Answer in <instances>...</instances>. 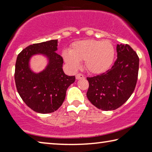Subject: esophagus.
<instances>
[{
	"instance_id": "obj_1",
	"label": "esophagus",
	"mask_w": 152,
	"mask_h": 152,
	"mask_svg": "<svg viewBox=\"0 0 152 152\" xmlns=\"http://www.w3.org/2000/svg\"><path fill=\"white\" fill-rule=\"evenodd\" d=\"M76 78L77 80H79V79H84V76L82 74H76Z\"/></svg>"
}]
</instances>
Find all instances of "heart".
<instances>
[{
	"label": "heart",
	"instance_id": "obj_1",
	"mask_svg": "<svg viewBox=\"0 0 152 152\" xmlns=\"http://www.w3.org/2000/svg\"><path fill=\"white\" fill-rule=\"evenodd\" d=\"M115 48L110 41L86 39L74 42L70 51H64L63 58L73 70L78 69L84 61L90 72L99 74L107 70L115 58Z\"/></svg>",
	"mask_w": 152,
	"mask_h": 152
}]
</instances>
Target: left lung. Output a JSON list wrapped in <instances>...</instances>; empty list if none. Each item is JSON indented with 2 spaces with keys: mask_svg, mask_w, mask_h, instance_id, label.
<instances>
[{
  "mask_svg": "<svg viewBox=\"0 0 152 152\" xmlns=\"http://www.w3.org/2000/svg\"><path fill=\"white\" fill-rule=\"evenodd\" d=\"M117 58L105 72L87 77L90 102L102 110H115L129 99L137 84L139 57L128 44H117Z\"/></svg>",
  "mask_w": 152,
  "mask_h": 152,
  "instance_id": "left-lung-1",
  "label": "left lung"
}]
</instances>
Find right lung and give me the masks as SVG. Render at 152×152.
Segmentation results:
<instances>
[{
	"instance_id": "right-lung-1",
	"label": "right lung",
	"mask_w": 152,
	"mask_h": 152,
	"mask_svg": "<svg viewBox=\"0 0 152 152\" xmlns=\"http://www.w3.org/2000/svg\"><path fill=\"white\" fill-rule=\"evenodd\" d=\"M58 39L34 43L19 53L15 64V80L20 98L33 110L47 114L54 112L62 104L67 88L75 82V76L64 74L63 58L56 52ZM37 53L47 55L49 63L46 70L39 74L29 69L30 56Z\"/></svg>"
}]
</instances>
